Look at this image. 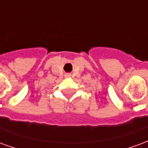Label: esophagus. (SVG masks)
<instances>
[{"label":"esophagus","mask_w":148,"mask_h":148,"mask_svg":"<svg viewBox=\"0 0 148 148\" xmlns=\"http://www.w3.org/2000/svg\"><path fill=\"white\" fill-rule=\"evenodd\" d=\"M71 76V74H70V73H67V74H65V77H70Z\"/></svg>","instance_id":"esophagus-1"}]
</instances>
